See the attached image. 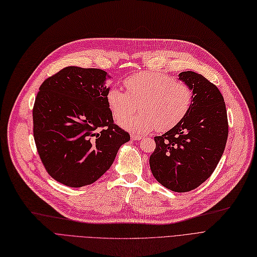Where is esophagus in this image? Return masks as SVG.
<instances>
[{
  "mask_svg": "<svg viewBox=\"0 0 257 257\" xmlns=\"http://www.w3.org/2000/svg\"><path fill=\"white\" fill-rule=\"evenodd\" d=\"M131 140L140 141V140H142V137H140V136H136V135H131Z\"/></svg>",
  "mask_w": 257,
  "mask_h": 257,
  "instance_id": "obj_1",
  "label": "esophagus"
}]
</instances>
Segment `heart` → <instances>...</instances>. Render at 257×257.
<instances>
[{
  "label": "heart",
  "instance_id": "obj_1",
  "mask_svg": "<svg viewBox=\"0 0 257 257\" xmlns=\"http://www.w3.org/2000/svg\"><path fill=\"white\" fill-rule=\"evenodd\" d=\"M127 92L112 87L107 103L115 120L127 117L139 103L141 113L119 121L134 134H149L158 128L168 131L181 121L192 104L193 94L188 85L162 72H140L123 81Z\"/></svg>",
  "mask_w": 257,
  "mask_h": 257
}]
</instances>
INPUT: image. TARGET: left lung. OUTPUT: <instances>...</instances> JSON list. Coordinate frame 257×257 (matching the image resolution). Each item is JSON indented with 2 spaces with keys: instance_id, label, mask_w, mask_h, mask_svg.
<instances>
[{
  "instance_id": "1",
  "label": "left lung",
  "mask_w": 257,
  "mask_h": 257,
  "mask_svg": "<svg viewBox=\"0 0 257 257\" xmlns=\"http://www.w3.org/2000/svg\"><path fill=\"white\" fill-rule=\"evenodd\" d=\"M179 79L193 91L191 108L177 126L155 138L149 165L159 183L185 193L213 174L223 155L229 125L223 96L214 83L192 71L180 73Z\"/></svg>"
}]
</instances>
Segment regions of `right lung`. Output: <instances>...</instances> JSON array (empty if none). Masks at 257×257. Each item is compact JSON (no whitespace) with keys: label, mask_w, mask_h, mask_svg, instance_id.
Here are the masks:
<instances>
[{"label":"right lung","mask_w":257,"mask_h":257,"mask_svg":"<svg viewBox=\"0 0 257 257\" xmlns=\"http://www.w3.org/2000/svg\"><path fill=\"white\" fill-rule=\"evenodd\" d=\"M107 78L99 69L66 66L45 79L37 94L33 120L38 154L49 175L66 186L94 183L130 141L113 122Z\"/></svg>","instance_id":"add662e5"}]
</instances>
